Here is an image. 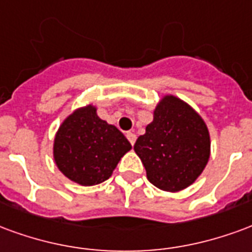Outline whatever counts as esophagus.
<instances>
[{"mask_svg":"<svg viewBox=\"0 0 252 252\" xmlns=\"http://www.w3.org/2000/svg\"><path fill=\"white\" fill-rule=\"evenodd\" d=\"M126 137H127L128 142H130V144L131 145L135 144V139H137V135H135V134L131 133V131H127V133H126Z\"/></svg>","mask_w":252,"mask_h":252,"instance_id":"34e87169","label":"esophagus"}]
</instances>
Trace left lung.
<instances>
[{"mask_svg": "<svg viewBox=\"0 0 252 252\" xmlns=\"http://www.w3.org/2000/svg\"><path fill=\"white\" fill-rule=\"evenodd\" d=\"M134 152L154 187L179 192L203 173L211 156V137L207 124L192 106L174 95H164Z\"/></svg>", "mask_w": 252, "mask_h": 252, "instance_id": "1", "label": "left lung"}]
</instances>
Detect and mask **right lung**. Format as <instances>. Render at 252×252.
I'll use <instances>...</instances> for the list:
<instances>
[{
	"label": "right lung",
	"mask_w": 252,
	"mask_h": 252,
	"mask_svg": "<svg viewBox=\"0 0 252 252\" xmlns=\"http://www.w3.org/2000/svg\"><path fill=\"white\" fill-rule=\"evenodd\" d=\"M130 149L131 145L118 128L99 118L96 106L87 104L73 110L59 126L53 159L68 180L93 187L111 177Z\"/></svg>",
	"instance_id": "add662e5"
}]
</instances>
